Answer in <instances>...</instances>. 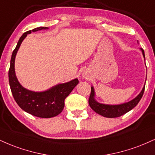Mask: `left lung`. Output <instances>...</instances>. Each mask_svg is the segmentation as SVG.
<instances>
[{
	"label": "left lung",
	"mask_w": 155,
	"mask_h": 155,
	"mask_svg": "<svg viewBox=\"0 0 155 155\" xmlns=\"http://www.w3.org/2000/svg\"><path fill=\"white\" fill-rule=\"evenodd\" d=\"M142 53H143V58H145L144 51L142 49ZM145 90V85L142 89L141 92H140L139 95L135 97L132 101H129L127 103L120 105H106L100 104L97 102L95 99V91H94L93 87H91V92H90V97H89V105L94 111L98 114L107 118H115V117H121L122 115H124L127 112H128L132 110L133 108L136 107L137 104H138L142 96L143 95V92Z\"/></svg>",
	"instance_id": "8db88e82"
}]
</instances>
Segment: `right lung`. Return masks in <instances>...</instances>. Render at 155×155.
Instances as JSON below:
<instances>
[{"label":"right lung","instance_id":"add662e5","mask_svg":"<svg viewBox=\"0 0 155 155\" xmlns=\"http://www.w3.org/2000/svg\"><path fill=\"white\" fill-rule=\"evenodd\" d=\"M47 28L46 27H39L23 33L12 53L8 70L10 88L17 104L27 113L41 118H51L61 113L65 106V99L79 83V80L75 79L68 82L56 85L46 91L37 92L24 88L17 80L15 71V61L16 54L22 41L31 32Z\"/></svg>","mask_w":155,"mask_h":155}]
</instances>
